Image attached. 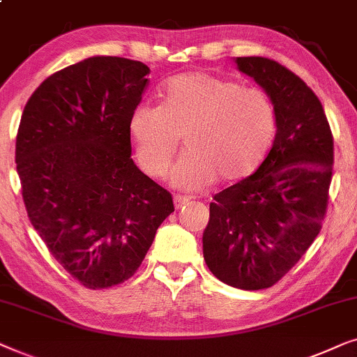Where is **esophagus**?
Wrapping results in <instances>:
<instances>
[{"label":"esophagus","mask_w":357,"mask_h":357,"mask_svg":"<svg viewBox=\"0 0 357 357\" xmlns=\"http://www.w3.org/2000/svg\"><path fill=\"white\" fill-rule=\"evenodd\" d=\"M188 202H190V198H185V197H180V195H177V197L174 198L175 209H180V208H183L185 204H187Z\"/></svg>","instance_id":"34e87169"}]
</instances>
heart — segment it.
<instances>
[{
    "instance_id": "1",
    "label": "heart",
    "mask_w": 357,
    "mask_h": 357,
    "mask_svg": "<svg viewBox=\"0 0 357 357\" xmlns=\"http://www.w3.org/2000/svg\"><path fill=\"white\" fill-rule=\"evenodd\" d=\"M162 104H138L130 114L128 135L144 174L160 178L183 135L185 154L172 183L199 190L237 182L255 172L270 149L276 128L275 107L257 87H241L206 71L174 76L162 86Z\"/></svg>"
}]
</instances>
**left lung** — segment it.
Here are the masks:
<instances>
[{
  "mask_svg": "<svg viewBox=\"0 0 357 357\" xmlns=\"http://www.w3.org/2000/svg\"><path fill=\"white\" fill-rule=\"evenodd\" d=\"M275 107L270 153L250 177L209 204L203 255L219 281L245 291L276 284L309 250L328 206L333 136L319 97L280 63L236 58Z\"/></svg>",
  "mask_w": 357,
  "mask_h": 357,
  "instance_id": "8db88e82",
  "label": "left lung"
}]
</instances>
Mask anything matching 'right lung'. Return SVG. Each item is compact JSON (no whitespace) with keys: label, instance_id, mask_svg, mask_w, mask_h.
I'll list each match as a JSON object with an SVG mask.
<instances>
[{"label":"right lung","instance_id":"add662e5","mask_svg":"<svg viewBox=\"0 0 357 357\" xmlns=\"http://www.w3.org/2000/svg\"><path fill=\"white\" fill-rule=\"evenodd\" d=\"M149 68L91 56L48 76L16 138L22 199L55 260L89 289L131 278L174 213L172 195L131 159L128 119Z\"/></svg>","mask_w":357,"mask_h":357}]
</instances>
